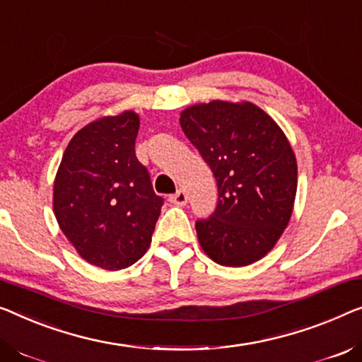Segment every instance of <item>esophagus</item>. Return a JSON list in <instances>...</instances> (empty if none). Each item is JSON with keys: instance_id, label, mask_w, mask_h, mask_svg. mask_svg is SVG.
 <instances>
[{"instance_id": "esophagus-1", "label": "esophagus", "mask_w": 362, "mask_h": 362, "mask_svg": "<svg viewBox=\"0 0 362 362\" xmlns=\"http://www.w3.org/2000/svg\"><path fill=\"white\" fill-rule=\"evenodd\" d=\"M188 195L185 193V190H177L174 195L169 197V202L174 203V204H179V206H183V204L187 203Z\"/></svg>"}]
</instances>
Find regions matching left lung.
Returning a JSON list of instances; mask_svg holds the SVG:
<instances>
[{
	"label": "left lung",
	"instance_id": "obj_1",
	"mask_svg": "<svg viewBox=\"0 0 362 362\" xmlns=\"http://www.w3.org/2000/svg\"><path fill=\"white\" fill-rule=\"evenodd\" d=\"M180 127L218 185L214 213L195 223L199 245L224 267L260 260L293 213L298 164L288 138L250 102L213 100L188 107Z\"/></svg>",
	"mask_w": 362,
	"mask_h": 362
}]
</instances>
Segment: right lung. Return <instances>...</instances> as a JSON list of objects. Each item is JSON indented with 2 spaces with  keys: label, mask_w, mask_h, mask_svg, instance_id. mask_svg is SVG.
Here are the masks:
<instances>
[{
  "label": "right lung",
  "mask_w": 362,
  "mask_h": 362,
  "mask_svg": "<svg viewBox=\"0 0 362 362\" xmlns=\"http://www.w3.org/2000/svg\"><path fill=\"white\" fill-rule=\"evenodd\" d=\"M138 129L134 112L79 129L53 187V211L63 234L86 262L110 272L144 255L164 204L134 153Z\"/></svg>",
  "instance_id": "right-lung-1"
}]
</instances>
